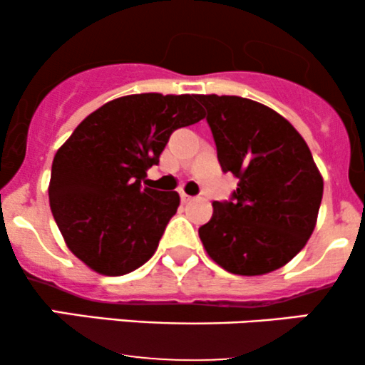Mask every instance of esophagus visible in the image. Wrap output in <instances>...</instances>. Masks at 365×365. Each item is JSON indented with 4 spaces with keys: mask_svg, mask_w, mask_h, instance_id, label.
Listing matches in <instances>:
<instances>
[{
    "mask_svg": "<svg viewBox=\"0 0 365 365\" xmlns=\"http://www.w3.org/2000/svg\"><path fill=\"white\" fill-rule=\"evenodd\" d=\"M180 199H182V202H190L192 197H190V195H187L185 192H182V194H180Z\"/></svg>",
    "mask_w": 365,
    "mask_h": 365,
    "instance_id": "34e87169",
    "label": "esophagus"
}]
</instances>
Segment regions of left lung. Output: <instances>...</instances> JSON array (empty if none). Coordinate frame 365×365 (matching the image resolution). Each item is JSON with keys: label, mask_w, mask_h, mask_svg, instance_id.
I'll list each match as a JSON object with an SVG mask.
<instances>
[{"label": "left lung", "mask_w": 365, "mask_h": 365, "mask_svg": "<svg viewBox=\"0 0 365 365\" xmlns=\"http://www.w3.org/2000/svg\"><path fill=\"white\" fill-rule=\"evenodd\" d=\"M207 111L225 173L238 178L199 228L209 257L233 274L257 276L292 261L312 235L322 177L299 132L282 115L238 96H197Z\"/></svg>", "instance_id": "left-lung-1"}]
</instances>
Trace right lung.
<instances>
[{"mask_svg": "<svg viewBox=\"0 0 365 365\" xmlns=\"http://www.w3.org/2000/svg\"><path fill=\"white\" fill-rule=\"evenodd\" d=\"M202 118L195 94L125 96L91 113L58 149L49 206L68 249L91 269L121 276L153 257L180 195L142 180L171 133Z\"/></svg>", "mask_w": 365, "mask_h": 365, "instance_id": "1", "label": "right lung"}]
</instances>
